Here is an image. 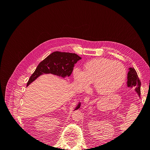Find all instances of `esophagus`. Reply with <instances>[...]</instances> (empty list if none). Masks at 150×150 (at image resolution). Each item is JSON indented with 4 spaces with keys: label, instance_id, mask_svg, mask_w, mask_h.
<instances>
[{
    "label": "esophagus",
    "instance_id": "34e87169",
    "mask_svg": "<svg viewBox=\"0 0 150 150\" xmlns=\"http://www.w3.org/2000/svg\"><path fill=\"white\" fill-rule=\"evenodd\" d=\"M89 98L88 96L85 97V98H84V102L85 103H88L89 102Z\"/></svg>",
    "mask_w": 150,
    "mask_h": 150
}]
</instances>
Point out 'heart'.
<instances>
[{
  "label": "heart",
  "mask_w": 150,
  "mask_h": 150,
  "mask_svg": "<svg viewBox=\"0 0 150 150\" xmlns=\"http://www.w3.org/2000/svg\"><path fill=\"white\" fill-rule=\"evenodd\" d=\"M126 68L122 62L99 57L86 62L84 71L75 69L74 78L81 89H87L94 82V88L99 94L107 95L121 87L126 79Z\"/></svg>",
  "instance_id": "1"
}]
</instances>
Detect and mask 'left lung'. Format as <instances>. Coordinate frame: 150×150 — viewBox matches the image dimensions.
Segmentation results:
<instances>
[{
	"mask_svg": "<svg viewBox=\"0 0 150 150\" xmlns=\"http://www.w3.org/2000/svg\"><path fill=\"white\" fill-rule=\"evenodd\" d=\"M127 86L129 88H134L135 91L140 97L141 95V81L138 78L137 72L133 67H129L128 72V81Z\"/></svg>",
	"mask_w": 150,
	"mask_h": 150,
	"instance_id": "left-lung-1",
	"label": "left lung"
}]
</instances>
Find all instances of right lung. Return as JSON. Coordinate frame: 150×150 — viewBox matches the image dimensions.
Instances as JSON below:
<instances>
[{"instance_id": "obj_1", "label": "right lung", "mask_w": 150, "mask_h": 150, "mask_svg": "<svg viewBox=\"0 0 150 150\" xmlns=\"http://www.w3.org/2000/svg\"><path fill=\"white\" fill-rule=\"evenodd\" d=\"M81 59V57L74 53L59 51L52 52L39 63L34 73L30 77L27 86L43 74H52L62 78L69 76L74 64ZM80 106L81 103H79L74 110H78Z\"/></svg>"}]
</instances>
